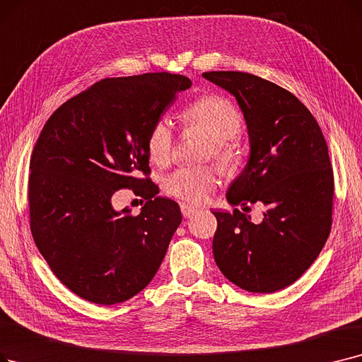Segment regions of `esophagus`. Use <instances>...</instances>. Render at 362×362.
Segmentation results:
<instances>
[{
  "label": "esophagus",
  "mask_w": 362,
  "mask_h": 362,
  "mask_svg": "<svg viewBox=\"0 0 362 362\" xmlns=\"http://www.w3.org/2000/svg\"><path fill=\"white\" fill-rule=\"evenodd\" d=\"M180 211L183 214V217H191L197 211V209L187 206V204H180Z\"/></svg>",
  "instance_id": "34e87169"
}]
</instances>
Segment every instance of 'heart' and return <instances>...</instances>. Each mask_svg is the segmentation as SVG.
Masks as SVG:
<instances>
[{"instance_id":"obj_1","label":"heart","mask_w":362,"mask_h":362,"mask_svg":"<svg viewBox=\"0 0 362 362\" xmlns=\"http://www.w3.org/2000/svg\"><path fill=\"white\" fill-rule=\"evenodd\" d=\"M182 119L201 132L210 140L213 153L228 165L232 161L229 140L241 132L243 118L235 105L222 98L210 94L194 100L182 112ZM173 148V130L167 118L156 119L146 137V152L155 164H165ZM217 183V175L209 167H182L165 179L164 189L168 195L189 204L206 201Z\"/></svg>"}]
</instances>
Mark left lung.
Returning a JSON list of instances; mask_svg holds the SVG:
<instances>
[{
  "label": "left lung",
  "instance_id": "1",
  "mask_svg": "<svg viewBox=\"0 0 362 362\" xmlns=\"http://www.w3.org/2000/svg\"><path fill=\"white\" fill-rule=\"evenodd\" d=\"M237 100L250 155L226 192L230 206H268L260 223L248 214L213 211L216 264L232 284L274 293L315 262L332 228L334 179L317 119L294 94L245 72H204Z\"/></svg>",
  "mask_w": 362,
  "mask_h": 362
}]
</instances>
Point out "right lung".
<instances>
[{
    "label": "right lung",
    "mask_w": 362,
    "mask_h": 362,
    "mask_svg": "<svg viewBox=\"0 0 362 362\" xmlns=\"http://www.w3.org/2000/svg\"><path fill=\"white\" fill-rule=\"evenodd\" d=\"M167 72L106 78L69 99L45 122L30 156V230L53 274L98 305L142 291L182 222L177 202L155 197L146 137L191 88ZM122 187L148 201L137 216L112 207Z\"/></svg>",
    "instance_id": "1"
}]
</instances>
